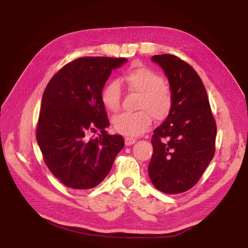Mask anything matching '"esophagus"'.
Returning <instances> with one entry per match:
<instances>
[{
	"label": "esophagus",
	"mask_w": 248,
	"mask_h": 248,
	"mask_svg": "<svg viewBox=\"0 0 248 248\" xmlns=\"http://www.w3.org/2000/svg\"><path fill=\"white\" fill-rule=\"evenodd\" d=\"M136 141H137V140L134 138H131V137H125V139H124L125 146H132L133 144H135Z\"/></svg>",
	"instance_id": "34e87169"
}]
</instances>
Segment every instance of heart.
<instances>
[{
  "instance_id": "1",
  "label": "heart",
  "mask_w": 248,
  "mask_h": 248,
  "mask_svg": "<svg viewBox=\"0 0 248 248\" xmlns=\"http://www.w3.org/2000/svg\"><path fill=\"white\" fill-rule=\"evenodd\" d=\"M123 81L132 93L140 94L137 112H124L113 119L114 129L129 137L145 134L153 124L154 116L157 121H164L171 114L174 107V95L161 74L154 69L140 65L129 69ZM122 87L119 81L110 80L100 91V100L108 110L116 112L121 108Z\"/></svg>"
}]
</instances>
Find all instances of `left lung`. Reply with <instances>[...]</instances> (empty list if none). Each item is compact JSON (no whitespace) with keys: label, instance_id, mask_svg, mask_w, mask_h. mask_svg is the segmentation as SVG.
Masks as SVG:
<instances>
[{"label":"left lung","instance_id":"1","mask_svg":"<svg viewBox=\"0 0 248 248\" xmlns=\"http://www.w3.org/2000/svg\"><path fill=\"white\" fill-rule=\"evenodd\" d=\"M174 95L171 114L154 131L149 175L167 194L183 193L198 183L215 154L216 123L201 78L184 60L155 55Z\"/></svg>","mask_w":248,"mask_h":248}]
</instances>
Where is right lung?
<instances>
[{"instance_id": "right-lung-1", "label": "right lung", "mask_w": 248, "mask_h": 248, "mask_svg": "<svg viewBox=\"0 0 248 248\" xmlns=\"http://www.w3.org/2000/svg\"><path fill=\"white\" fill-rule=\"evenodd\" d=\"M125 58L81 57L67 63L50 79L42 97L36 139L46 166L62 184L86 190L108 176L124 146L122 136L108 135L100 91L111 70ZM101 131L98 138H87Z\"/></svg>"}]
</instances>
